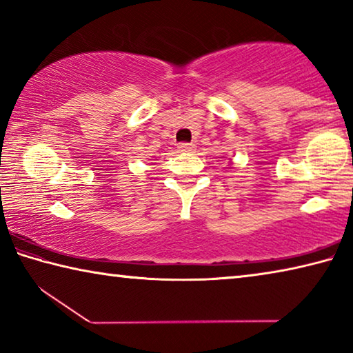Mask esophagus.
Listing matches in <instances>:
<instances>
[{"instance_id": "1", "label": "esophagus", "mask_w": 353, "mask_h": 353, "mask_svg": "<svg viewBox=\"0 0 353 353\" xmlns=\"http://www.w3.org/2000/svg\"><path fill=\"white\" fill-rule=\"evenodd\" d=\"M177 149L181 152H191L194 149V145H193V143H179Z\"/></svg>"}]
</instances>
